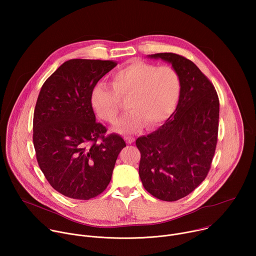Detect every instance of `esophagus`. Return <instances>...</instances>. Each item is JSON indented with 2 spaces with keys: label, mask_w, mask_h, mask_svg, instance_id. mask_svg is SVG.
Here are the masks:
<instances>
[{
  "label": "esophagus",
  "mask_w": 256,
  "mask_h": 256,
  "mask_svg": "<svg viewBox=\"0 0 256 256\" xmlns=\"http://www.w3.org/2000/svg\"><path fill=\"white\" fill-rule=\"evenodd\" d=\"M124 140H126V142H128V144H132L134 142V138H132V136H124Z\"/></svg>",
  "instance_id": "34e87169"
}]
</instances>
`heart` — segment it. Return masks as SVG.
<instances>
[{
    "label": "heart",
    "instance_id": "obj_1",
    "mask_svg": "<svg viewBox=\"0 0 256 256\" xmlns=\"http://www.w3.org/2000/svg\"><path fill=\"white\" fill-rule=\"evenodd\" d=\"M112 88L97 83L91 92V105L103 120L116 124L128 100L130 114L122 118L116 130L128 134L140 130L144 124L154 128L174 112L181 80L178 72L169 66H158L138 60L128 62L112 76Z\"/></svg>",
    "mask_w": 256,
    "mask_h": 256
}]
</instances>
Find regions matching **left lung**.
Masks as SVG:
<instances>
[{
    "mask_svg": "<svg viewBox=\"0 0 256 256\" xmlns=\"http://www.w3.org/2000/svg\"><path fill=\"white\" fill-rule=\"evenodd\" d=\"M169 62L180 76L177 107L157 130L136 138L138 175L153 196L174 202L206 177L214 155L220 103L214 85L190 60L172 52L149 54Z\"/></svg>",
    "mask_w": 256,
    "mask_h": 256,
    "instance_id": "8db88e82",
    "label": "left lung"
}]
</instances>
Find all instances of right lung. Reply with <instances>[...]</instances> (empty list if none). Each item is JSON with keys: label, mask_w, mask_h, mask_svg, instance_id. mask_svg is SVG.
I'll return each instance as SVG.
<instances>
[{"label": "right lung", "mask_w": 256, "mask_h": 256, "mask_svg": "<svg viewBox=\"0 0 256 256\" xmlns=\"http://www.w3.org/2000/svg\"><path fill=\"white\" fill-rule=\"evenodd\" d=\"M114 60L64 62L44 83L33 116V144L50 184L64 196L90 200L112 180L124 138L96 122L91 92Z\"/></svg>", "instance_id": "add662e5"}]
</instances>
